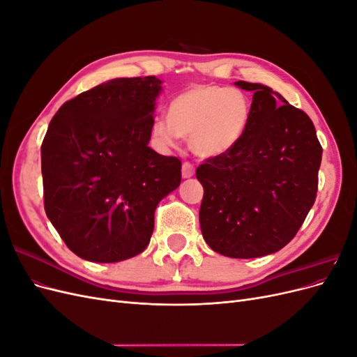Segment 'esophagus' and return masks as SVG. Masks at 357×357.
Wrapping results in <instances>:
<instances>
[{
    "label": "esophagus",
    "instance_id": "1",
    "mask_svg": "<svg viewBox=\"0 0 357 357\" xmlns=\"http://www.w3.org/2000/svg\"><path fill=\"white\" fill-rule=\"evenodd\" d=\"M193 174H195V167H193L190 162H185L181 165V176L183 178H190Z\"/></svg>",
    "mask_w": 357,
    "mask_h": 357
}]
</instances>
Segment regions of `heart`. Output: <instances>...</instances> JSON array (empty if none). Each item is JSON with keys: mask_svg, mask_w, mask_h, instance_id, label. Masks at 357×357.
Segmentation results:
<instances>
[{"mask_svg": "<svg viewBox=\"0 0 357 357\" xmlns=\"http://www.w3.org/2000/svg\"><path fill=\"white\" fill-rule=\"evenodd\" d=\"M252 102L245 92L215 84H195L169 104L168 117L158 116L152 125L155 142L174 147L180 137L201 158H218L240 143L250 122Z\"/></svg>", "mask_w": 357, "mask_h": 357, "instance_id": "obj_1", "label": "heart"}]
</instances>
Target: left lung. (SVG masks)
Returning a JSON list of instances; mask_svg holds the SVG:
<instances>
[{"instance_id": "obj_1", "label": "left lung", "mask_w": 357, "mask_h": 357, "mask_svg": "<svg viewBox=\"0 0 357 357\" xmlns=\"http://www.w3.org/2000/svg\"><path fill=\"white\" fill-rule=\"evenodd\" d=\"M240 143L197 169L204 188L199 225L214 252L236 259L278 252L316 201L321 146L311 119L261 83Z\"/></svg>"}]
</instances>
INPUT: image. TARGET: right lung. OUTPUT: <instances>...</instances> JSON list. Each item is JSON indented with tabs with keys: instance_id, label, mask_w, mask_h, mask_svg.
Returning <instances> with one entry per match:
<instances>
[{
	"instance_id": "add662e5",
	"label": "right lung",
	"mask_w": 357,
	"mask_h": 357,
	"mask_svg": "<svg viewBox=\"0 0 357 357\" xmlns=\"http://www.w3.org/2000/svg\"><path fill=\"white\" fill-rule=\"evenodd\" d=\"M162 82L113 79L53 116L41 144L45 210L63 243L113 264L147 247L155 210L181 181V162L149 147Z\"/></svg>"
}]
</instances>
